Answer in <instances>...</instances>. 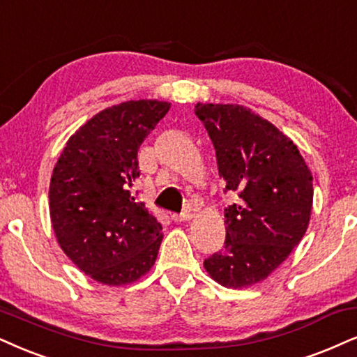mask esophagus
Listing matches in <instances>:
<instances>
[{"mask_svg":"<svg viewBox=\"0 0 357 357\" xmlns=\"http://www.w3.org/2000/svg\"><path fill=\"white\" fill-rule=\"evenodd\" d=\"M191 218H192L191 211H184V212H181V214H173V215H171V219H173L174 222H184V220H189Z\"/></svg>","mask_w":357,"mask_h":357,"instance_id":"obj_1","label":"esophagus"}]
</instances>
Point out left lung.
Listing matches in <instances>:
<instances>
[{"label":"left lung","instance_id":"left-lung-1","mask_svg":"<svg viewBox=\"0 0 357 357\" xmlns=\"http://www.w3.org/2000/svg\"><path fill=\"white\" fill-rule=\"evenodd\" d=\"M225 191L238 197L225 214L224 247L204 260L227 288L261 282L303 238L313 206V176L298 148L243 105L197 103Z\"/></svg>","mask_w":357,"mask_h":357}]
</instances>
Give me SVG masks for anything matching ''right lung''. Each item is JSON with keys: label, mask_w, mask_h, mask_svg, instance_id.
<instances>
[{"label": "right lung", "mask_w": 357, "mask_h": 357, "mask_svg": "<svg viewBox=\"0 0 357 357\" xmlns=\"http://www.w3.org/2000/svg\"><path fill=\"white\" fill-rule=\"evenodd\" d=\"M169 107L130 100L105 108L72 135L54 166L49 212L59 245L105 285L137 282L156 260L163 227L132 186L139 146Z\"/></svg>", "instance_id": "obj_1"}]
</instances>
